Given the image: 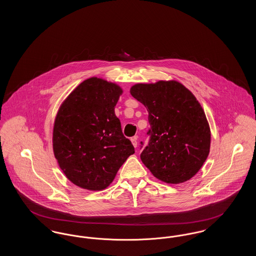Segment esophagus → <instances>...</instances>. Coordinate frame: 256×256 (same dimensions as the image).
I'll return each mask as SVG.
<instances>
[{"label": "esophagus", "mask_w": 256, "mask_h": 256, "mask_svg": "<svg viewBox=\"0 0 256 256\" xmlns=\"http://www.w3.org/2000/svg\"><path fill=\"white\" fill-rule=\"evenodd\" d=\"M130 140H132V143L134 148H136L137 146V137H132Z\"/></svg>", "instance_id": "34e87169"}]
</instances>
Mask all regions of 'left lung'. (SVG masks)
<instances>
[{
	"instance_id": "left-lung-1",
	"label": "left lung",
	"mask_w": 256,
	"mask_h": 256,
	"mask_svg": "<svg viewBox=\"0 0 256 256\" xmlns=\"http://www.w3.org/2000/svg\"><path fill=\"white\" fill-rule=\"evenodd\" d=\"M130 94L148 112L150 143L140 154L144 165L163 182L191 180L206 162L211 142L209 124L196 98L174 80L136 84Z\"/></svg>"
}]
</instances>
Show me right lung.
Returning <instances> with one entry per match:
<instances>
[{"label":"right lung","mask_w":256,"mask_h":256,"mask_svg":"<svg viewBox=\"0 0 256 256\" xmlns=\"http://www.w3.org/2000/svg\"><path fill=\"white\" fill-rule=\"evenodd\" d=\"M122 87L92 76L76 86L56 113L52 150L66 178L89 191H102L134 154L122 132L115 106Z\"/></svg>","instance_id":"1"}]
</instances>
